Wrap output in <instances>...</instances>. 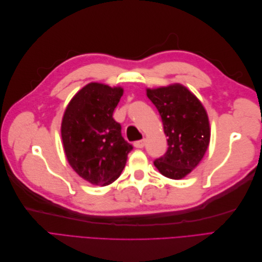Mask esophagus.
I'll list each match as a JSON object with an SVG mask.
<instances>
[{"label": "esophagus", "mask_w": 262, "mask_h": 262, "mask_svg": "<svg viewBox=\"0 0 262 262\" xmlns=\"http://www.w3.org/2000/svg\"><path fill=\"white\" fill-rule=\"evenodd\" d=\"M144 145H145V139H142V140H139L137 142H134V146L138 147V148L144 147Z\"/></svg>", "instance_id": "34e87169"}]
</instances>
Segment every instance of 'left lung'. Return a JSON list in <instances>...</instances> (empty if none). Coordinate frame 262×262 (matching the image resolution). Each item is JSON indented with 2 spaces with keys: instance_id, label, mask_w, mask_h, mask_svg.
I'll list each match as a JSON object with an SVG mask.
<instances>
[{
  "instance_id": "left-lung-1",
  "label": "left lung",
  "mask_w": 262,
  "mask_h": 262,
  "mask_svg": "<svg viewBox=\"0 0 262 262\" xmlns=\"http://www.w3.org/2000/svg\"><path fill=\"white\" fill-rule=\"evenodd\" d=\"M146 95L161 115L167 150L154 161L162 175L181 179L196 167L210 143V123L204 107L185 86L173 84Z\"/></svg>"
}]
</instances>
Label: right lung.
Here are the masks:
<instances>
[{"mask_svg":"<svg viewBox=\"0 0 262 262\" xmlns=\"http://www.w3.org/2000/svg\"><path fill=\"white\" fill-rule=\"evenodd\" d=\"M122 94L121 87L87 84L70 101L62 119L67 160L77 175L93 185L113 184L133 148L113 118Z\"/></svg>","mask_w":262,"mask_h":262,"instance_id":"right-lung-1","label":"right lung"}]
</instances>
